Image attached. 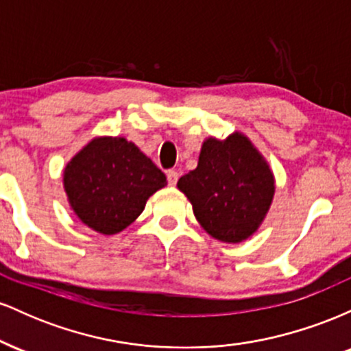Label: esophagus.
Listing matches in <instances>:
<instances>
[{
    "label": "esophagus",
    "mask_w": 351,
    "mask_h": 351,
    "mask_svg": "<svg viewBox=\"0 0 351 351\" xmlns=\"http://www.w3.org/2000/svg\"><path fill=\"white\" fill-rule=\"evenodd\" d=\"M167 178H168V183H170V186H175L176 181H178V171L175 170L167 171Z\"/></svg>",
    "instance_id": "esophagus-1"
}]
</instances>
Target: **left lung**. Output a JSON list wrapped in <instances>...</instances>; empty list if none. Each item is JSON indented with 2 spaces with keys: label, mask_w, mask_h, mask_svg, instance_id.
<instances>
[{
  "label": "left lung",
  "mask_w": 351,
  "mask_h": 351,
  "mask_svg": "<svg viewBox=\"0 0 351 351\" xmlns=\"http://www.w3.org/2000/svg\"><path fill=\"white\" fill-rule=\"evenodd\" d=\"M201 228L221 243L249 239L267 216L276 178L271 165L241 132L224 140L208 136L198 167L178 180Z\"/></svg>",
  "instance_id": "left-lung-1"
}]
</instances>
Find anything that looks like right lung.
I'll list each match as a JSON object with an SVG mask.
<instances>
[{
	"mask_svg": "<svg viewBox=\"0 0 351 351\" xmlns=\"http://www.w3.org/2000/svg\"><path fill=\"white\" fill-rule=\"evenodd\" d=\"M64 191L74 215L100 234L123 231L147 199L168 184L165 173L125 136H95L64 168Z\"/></svg>",
	"mask_w": 351,
	"mask_h": 351,
	"instance_id": "right-lung-1",
	"label": "right lung"
}]
</instances>
